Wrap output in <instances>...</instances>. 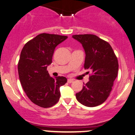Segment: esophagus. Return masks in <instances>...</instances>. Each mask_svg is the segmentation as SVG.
Returning <instances> with one entry per match:
<instances>
[{
  "label": "esophagus",
  "mask_w": 135,
  "mask_h": 135,
  "mask_svg": "<svg viewBox=\"0 0 135 135\" xmlns=\"http://www.w3.org/2000/svg\"><path fill=\"white\" fill-rule=\"evenodd\" d=\"M67 82L69 83H73V82H74V80L71 79H69L67 80Z\"/></svg>",
  "instance_id": "obj_1"
}]
</instances>
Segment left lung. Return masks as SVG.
Segmentation results:
<instances>
[{
	"instance_id": "8db88e82",
	"label": "left lung",
	"mask_w": 135,
	"mask_h": 135,
	"mask_svg": "<svg viewBox=\"0 0 135 135\" xmlns=\"http://www.w3.org/2000/svg\"><path fill=\"white\" fill-rule=\"evenodd\" d=\"M72 38L83 46L86 54L84 69L91 72L89 81L75 94L77 101L89 107L101 105L109 96L117 76V57L110 45L97 35H74Z\"/></svg>"
}]
</instances>
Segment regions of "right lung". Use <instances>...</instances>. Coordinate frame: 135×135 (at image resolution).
<instances>
[{
	"instance_id": "obj_1",
	"label": "right lung",
	"mask_w": 135,
	"mask_h": 135,
	"mask_svg": "<svg viewBox=\"0 0 135 135\" xmlns=\"http://www.w3.org/2000/svg\"><path fill=\"white\" fill-rule=\"evenodd\" d=\"M67 38L39 34L25 44L21 52L18 65L20 83L28 98L41 107L55 105L60 97V88L67 82L65 77H51L47 71L56 47Z\"/></svg>"
}]
</instances>
